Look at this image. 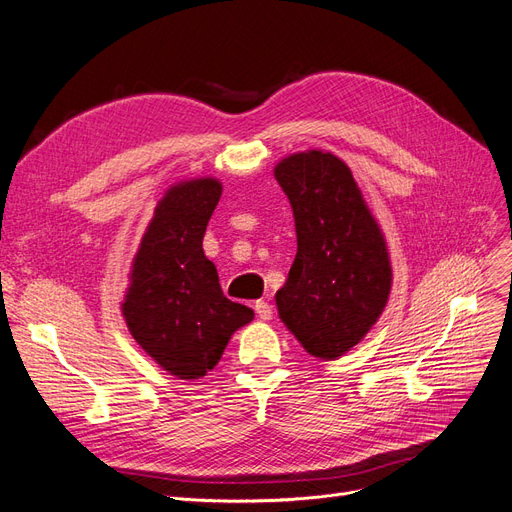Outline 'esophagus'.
I'll use <instances>...</instances> for the list:
<instances>
[{
	"mask_svg": "<svg viewBox=\"0 0 512 512\" xmlns=\"http://www.w3.org/2000/svg\"><path fill=\"white\" fill-rule=\"evenodd\" d=\"M255 312H257V316L261 320H270L272 318V306L268 304V301H263V299L255 301Z\"/></svg>",
	"mask_w": 512,
	"mask_h": 512,
	"instance_id": "obj_1",
	"label": "esophagus"
}]
</instances>
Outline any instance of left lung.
I'll list each match as a JSON object with an SVG mask.
<instances>
[{
	"mask_svg": "<svg viewBox=\"0 0 512 512\" xmlns=\"http://www.w3.org/2000/svg\"><path fill=\"white\" fill-rule=\"evenodd\" d=\"M274 177L291 202L297 232L289 278L276 291L278 316L308 354L335 361L361 342L388 304L386 238L352 170L331 151L282 158Z\"/></svg>",
	"mask_w": 512,
	"mask_h": 512,
	"instance_id": "obj_1",
	"label": "left lung"
}]
</instances>
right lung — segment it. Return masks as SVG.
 <instances>
[{"instance_id": "1", "label": "right lung", "mask_w": 512, "mask_h": 512, "mask_svg": "<svg viewBox=\"0 0 512 512\" xmlns=\"http://www.w3.org/2000/svg\"><path fill=\"white\" fill-rule=\"evenodd\" d=\"M223 185L200 177L166 189L132 259L122 316L135 342L177 380L211 371L253 310L227 299L202 238Z\"/></svg>"}]
</instances>
